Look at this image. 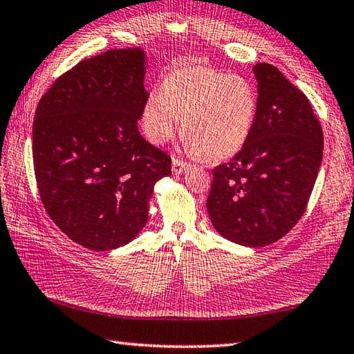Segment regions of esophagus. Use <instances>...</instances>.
Returning a JSON list of instances; mask_svg holds the SVG:
<instances>
[{
    "mask_svg": "<svg viewBox=\"0 0 354 354\" xmlns=\"http://www.w3.org/2000/svg\"><path fill=\"white\" fill-rule=\"evenodd\" d=\"M192 169V165L184 162V160L178 159V158H173L171 160V170H173V175H183V173H185L187 170Z\"/></svg>",
    "mask_w": 354,
    "mask_h": 354,
    "instance_id": "34e87169",
    "label": "esophagus"
}]
</instances>
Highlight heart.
<instances>
[{
    "instance_id": "b5f03b06",
    "label": "heart",
    "mask_w": 354,
    "mask_h": 354,
    "mask_svg": "<svg viewBox=\"0 0 354 354\" xmlns=\"http://www.w3.org/2000/svg\"><path fill=\"white\" fill-rule=\"evenodd\" d=\"M257 108V93L244 77L183 65L165 75L159 95L145 102L142 127L150 142L162 145L183 120L181 133L189 150L207 160H223L246 144Z\"/></svg>"
}]
</instances>
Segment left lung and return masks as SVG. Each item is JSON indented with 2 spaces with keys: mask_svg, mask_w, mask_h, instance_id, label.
<instances>
[{
  "mask_svg": "<svg viewBox=\"0 0 354 354\" xmlns=\"http://www.w3.org/2000/svg\"><path fill=\"white\" fill-rule=\"evenodd\" d=\"M252 71L255 124L234 159L214 170L205 205L224 239L263 248L305 214L322 164L324 133L310 100L277 68L257 63Z\"/></svg>",
  "mask_w": 354,
  "mask_h": 354,
  "instance_id": "8db88e82",
  "label": "left lung"
}]
</instances>
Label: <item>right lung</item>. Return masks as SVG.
Segmentation results:
<instances>
[{
	"instance_id": "add662e5",
	"label": "right lung",
	"mask_w": 354,
	"mask_h": 354,
	"mask_svg": "<svg viewBox=\"0 0 354 354\" xmlns=\"http://www.w3.org/2000/svg\"><path fill=\"white\" fill-rule=\"evenodd\" d=\"M140 48L111 49L60 75L38 102L32 136L41 203L71 240L91 250L130 243L149 221L171 159L138 130L149 93Z\"/></svg>"
}]
</instances>
